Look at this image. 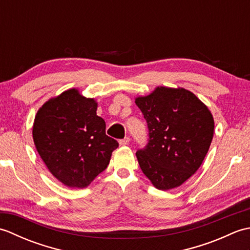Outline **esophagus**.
<instances>
[{
  "mask_svg": "<svg viewBox=\"0 0 250 250\" xmlns=\"http://www.w3.org/2000/svg\"><path fill=\"white\" fill-rule=\"evenodd\" d=\"M129 143H130V137L129 136H126V137H125L124 140H120L119 141L120 146H125V145H128Z\"/></svg>",
  "mask_w": 250,
  "mask_h": 250,
  "instance_id": "obj_1",
  "label": "esophagus"
}]
</instances>
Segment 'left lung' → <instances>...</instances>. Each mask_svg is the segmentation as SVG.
<instances>
[{
    "label": "left lung",
    "instance_id": "left-lung-1",
    "mask_svg": "<svg viewBox=\"0 0 250 250\" xmlns=\"http://www.w3.org/2000/svg\"><path fill=\"white\" fill-rule=\"evenodd\" d=\"M149 130V142L136 152L143 173L153 187L167 191L198 171L214 136L208 107L185 88L159 86L136 97Z\"/></svg>",
    "mask_w": 250,
    "mask_h": 250
}]
</instances>
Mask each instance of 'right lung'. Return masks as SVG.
Masks as SVG:
<instances>
[{
  "label": "right lung",
  "instance_id": "1",
  "mask_svg": "<svg viewBox=\"0 0 250 250\" xmlns=\"http://www.w3.org/2000/svg\"><path fill=\"white\" fill-rule=\"evenodd\" d=\"M98 102L72 88L37 110L32 135L49 172L70 188H86L107 167L118 142L105 133Z\"/></svg>",
  "mask_w": 250,
  "mask_h": 250
}]
</instances>
